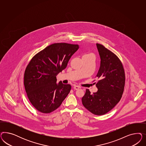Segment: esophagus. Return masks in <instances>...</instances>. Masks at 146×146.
Listing matches in <instances>:
<instances>
[{"mask_svg":"<svg viewBox=\"0 0 146 146\" xmlns=\"http://www.w3.org/2000/svg\"><path fill=\"white\" fill-rule=\"evenodd\" d=\"M73 88H74V90H78V89L80 88V87L79 86H74L73 87Z\"/></svg>","mask_w":146,"mask_h":146,"instance_id":"1","label":"esophagus"}]
</instances>
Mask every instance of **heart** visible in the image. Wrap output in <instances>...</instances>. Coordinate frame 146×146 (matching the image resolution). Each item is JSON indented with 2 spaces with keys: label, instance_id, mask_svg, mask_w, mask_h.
<instances>
[{
  "label": "heart",
  "instance_id": "b5f03b06",
  "mask_svg": "<svg viewBox=\"0 0 146 146\" xmlns=\"http://www.w3.org/2000/svg\"><path fill=\"white\" fill-rule=\"evenodd\" d=\"M82 58H94V55L92 53H85L82 56Z\"/></svg>",
  "mask_w": 146,
  "mask_h": 146
}]
</instances>
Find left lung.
<instances>
[{
	"label": "left lung",
	"instance_id": "8db88e82",
	"mask_svg": "<svg viewBox=\"0 0 146 146\" xmlns=\"http://www.w3.org/2000/svg\"><path fill=\"white\" fill-rule=\"evenodd\" d=\"M101 58L95 84L98 90L90 93L86 89L82 98L84 106L94 115H101L111 110L119 102L124 92L125 74L119 58L102 44L96 43ZM94 80L93 81H94Z\"/></svg>",
	"mask_w": 146,
	"mask_h": 146
}]
</instances>
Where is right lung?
<instances>
[{
	"mask_svg": "<svg viewBox=\"0 0 146 146\" xmlns=\"http://www.w3.org/2000/svg\"><path fill=\"white\" fill-rule=\"evenodd\" d=\"M78 44H51L32 58L24 73L28 98L37 110L49 113L62 104L70 92V84H57L56 76L65 69Z\"/></svg>",
	"mask_w": 146,
	"mask_h": 146,
	"instance_id": "obj_1",
	"label": "right lung"
}]
</instances>
